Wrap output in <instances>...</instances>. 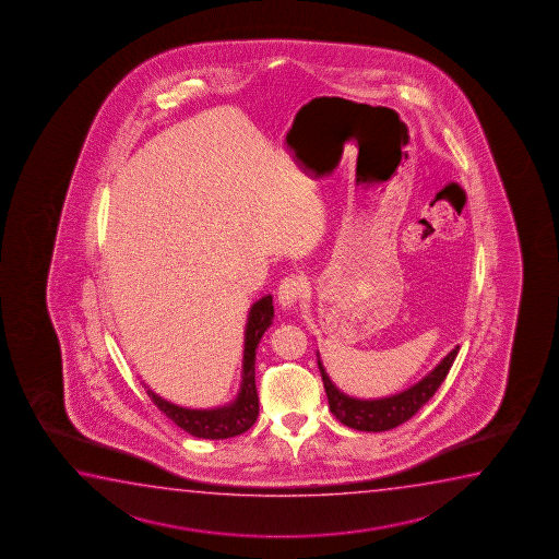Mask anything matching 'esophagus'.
<instances>
[{
	"label": "esophagus",
	"mask_w": 559,
	"mask_h": 559,
	"mask_svg": "<svg viewBox=\"0 0 559 559\" xmlns=\"http://www.w3.org/2000/svg\"><path fill=\"white\" fill-rule=\"evenodd\" d=\"M306 276L292 275L286 276L281 286H278V301L283 307H294L298 304L299 298L306 292Z\"/></svg>",
	"instance_id": "1"
}]
</instances>
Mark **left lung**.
I'll list each match as a JSON object with an SVG mask.
<instances>
[{"label":"left lung","mask_w":559,"mask_h":559,"mask_svg":"<svg viewBox=\"0 0 559 559\" xmlns=\"http://www.w3.org/2000/svg\"><path fill=\"white\" fill-rule=\"evenodd\" d=\"M459 349L460 347L456 345L428 376L421 378L420 382L414 383L408 390L401 391L397 395L382 399H355L345 395L344 391L337 390L334 382L330 380V376L322 367L319 353H317V357H319L317 365L321 370L330 411L337 420L345 424L347 428L359 429V431H388V429L397 428L408 418H413L414 414L418 413L421 406L436 395L439 385L449 374L452 362L459 355Z\"/></svg>","instance_id":"left-lung-1"}]
</instances>
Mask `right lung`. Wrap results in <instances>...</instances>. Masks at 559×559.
Here are the masks:
<instances>
[{
    "mask_svg": "<svg viewBox=\"0 0 559 559\" xmlns=\"http://www.w3.org/2000/svg\"><path fill=\"white\" fill-rule=\"evenodd\" d=\"M273 317H275V309H273L271 294L258 299L250 307L245 332L242 382H240L237 399L229 405L197 411V408L174 405L160 395H156L153 390H146L148 397L153 399L154 405L158 406L169 420L176 421L179 428L185 429L192 437L229 439V437L245 433L252 428L253 421L258 420V414H260V399L255 390V349L265 330L273 324Z\"/></svg>",
    "mask_w": 559,
    "mask_h": 559,
    "instance_id": "add662e5",
    "label": "right lung"
}]
</instances>
